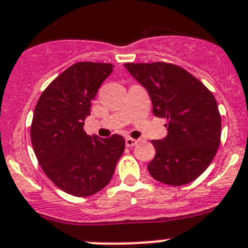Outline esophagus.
<instances>
[{
  "instance_id": "esophagus-1",
  "label": "esophagus",
  "mask_w": 248,
  "mask_h": 248,
  "mask_svg": "<svg viewBox=\"0 0 248 248\" xmlns=\"http://www.w3.org/2000/svg\"><path fill=\"white\" fill-rule=\"evenodd\" d=\"M138 143V140H135V138H126V146L127 147H133Z\"/></svg>"
}]
</instances>
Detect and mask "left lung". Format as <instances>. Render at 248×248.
Wrapping results in <instances>:
<instances>
[{"instance_id":"obj_1","label":"left lung","mask_w":248,"mask_h":248,"mask_svg":"<svg viewBox=\"0 0 248 248\" xmlns=\"http://www.w3.org/2000/svg\"><path fill=\"white\" fill-rule=\"evenodd\" d=\"M151 96L153 113L167 119L168 135L152 140V177L168 185L193 182L210 166L221 140V116L211 91L189 71L171 63H126Z\"/></svg>"}]
</instances>
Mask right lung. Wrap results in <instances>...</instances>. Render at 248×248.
I'll return each mask as SVG.
<instances>
[{"label": "right lung", "instance_id": "right-lung-1", "mask_svg": "<svg viewBox=\"0 0 248 248\" xmlns=\"http://www.w3.org/2000/svg\"><path fill=\"white\" fill-rule=\"evenodd\" d=\"M110 63L80 62L55 78L35 105L31 140L38 163L58 188L90 196L110 183L124 151V138L89 136L84 121L91 101L112 73Z\"/></svg>", "mask_w": 248, "mask_h": 248}]
</instances>
